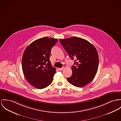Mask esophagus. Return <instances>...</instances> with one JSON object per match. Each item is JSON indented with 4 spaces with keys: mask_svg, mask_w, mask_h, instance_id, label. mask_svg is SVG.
I'll return each mask as SVG.
<instances>
[{
    "mask_svg": "<svg viewBox=\"0 0 121 121\" xmlns=\"http://www.w3.org/2000/svg\"><path fill=\"white\" fill-rule=\"evenodd\" d=\"M64 69V67H63V68H58V70H60V71H62Z\"/></svg>",
    "mask_w": 121,
    "mask_h": 121,
    "instance_id": "1",
    "label": "esophagus"
}]
</instances>
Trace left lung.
Here are the masks:
<instances>
[{"label": "left lung", "mask_w": 121, "mask_h": 121, "mask_svg": "<svg viewBox=\"0 0 121 121\" xmlns=\"http://www.w3.org/2000/svg\"><path fill=\"white\" fill-rule=\"evenodd\" d=\"M60 42L74 65L72 74L67 79L69 83L81 87L89 83L94 78L99 66L98 52L87 40L79 37L60 39Z\"/></svg>", "instance_id": "1"}]
</instances>
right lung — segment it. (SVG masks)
<instances>
[{"instance_id": "add662e5", "label": "right lung", "mask_w": 121, "mask_h": 121, "mask_svg": "<svg viewBox=\"0 0 121 121\" xmlns=\"http://www.w3.org/2000/svg\"><path fill=\"white\" fill-rule=\"evenodd\" d=\"M57 42L56 39L42 38L31 43L23 52V74L29 84L36 88H44L52 82L56 69L52 66L50 56Z\"/></svg>"}]
</instances>
